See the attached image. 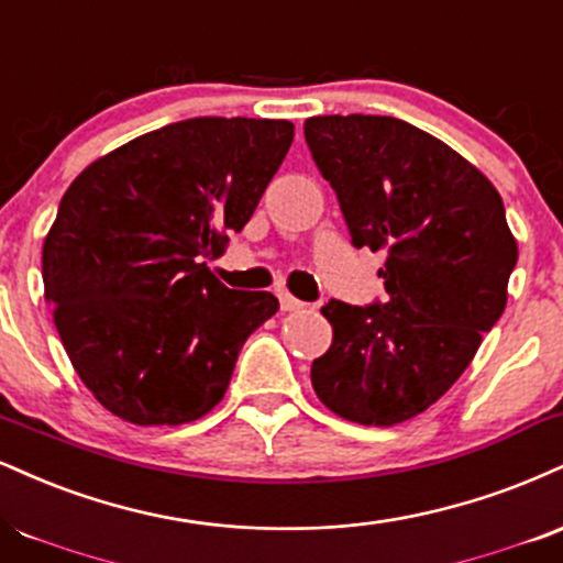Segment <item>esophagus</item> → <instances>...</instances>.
I'll return each mask as SVG.
<instances>
[{
  "instance_id": "esophagus-1",
  "label": "esophagus",
  "mask_w": 563,
  "mask_h": 563,
  "mask_svg": "<svg viewBox=\"0 0 563 563\" xmlns=\"http://www.w3.org/2000/svg\"><path fill=\"white\" fill-rule=\"evenodd\" d=\"M277 299H280V309L283 311H299V309L307 307V303L296 299V296H290L288 290H280V294H277Z\"/></svg>"
}]
</instances>
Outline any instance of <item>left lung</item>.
I'll use <instances>...</instances> for the list:
<instances>
[{
	"label": "left lung",
	"mask_w": 563,
	"mask_h": 563,
	"mask_svg": "<svg viewBox=\"0 0 563 563\" xmlns=\"http://www.w3.org/2000/svg\"><path fill=\"white\" fill-rule=\"evenodd\" d=\"M354 246L385 252L388 301H330L333 346L311 364L317 398L349 422L390 428L462 377L509 299L517 239L490 180L435 135L380 114L303 123Z\"/></svg>",
	"instance_id": "left-lung-1"
}]
</instances>
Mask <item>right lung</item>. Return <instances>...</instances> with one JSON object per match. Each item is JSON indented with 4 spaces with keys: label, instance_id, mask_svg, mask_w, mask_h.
Instances as JSON below:
<instances>
[{
    "label": "right lung",
    "instance_id": "add662e5",
    "mask_svg": "<svg viewBox=\"0 0 563 563\" xmlns=\"http://www.w3.org/2000/svg\"><path fill=\"white\" fill-rule=\"evenodd\" d=\"M290 141L288 120H180L70 183L44 239V296L78 377L114 417L173 428L222 401L277 299L222 286L205 256L252 220Z\"/></svg>",
    "mask_w": 563,
    "mask_h": 563
}]
</instances>
